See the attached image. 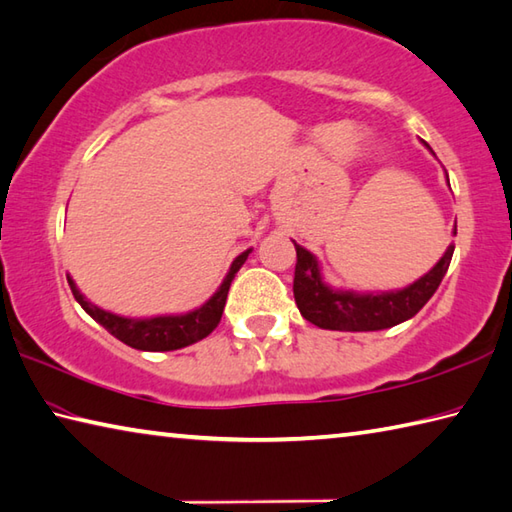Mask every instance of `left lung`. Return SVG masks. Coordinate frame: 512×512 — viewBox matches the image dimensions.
<instances>
[{
  "label": "left lung",
  "mask_w": 512,
  "mask_h": 512,
  "mask_svg": "<svg viewBox=\"0 0 512 512\" xmlns=\"http://www.w3.org/2000/svg\"><path fill=\"white\" fill-rule=\"evenodd\" d=\"M423 145L432 152L430 145ZM454 235H457V224H454ZM295 253L293 295L304 320L331 331H380L414 318L423 309L439 288L443 275L448 273L454 246H448L432 271H427L421 280L398 288V291L383 293H356L333 288L322 280L320 264L313 253L300 244H295Z\"/></svg>",
  "instance_id": "obj_1"
}]
</instances>
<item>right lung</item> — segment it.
Segmentation results:
<instances>
[{
	"label": "right lung",
	"instance_id": "obj_1",
	"mask_svg": "<svg viewBox=\"0 0 512 512\" xmlns=\"http://www.w3.org/2000/svg\"><path fill=\"white\" fill-rule=\"evenodd\" d=\"M248 255H250V248L244 250L239 257H235V262L230 264V271L226 273L224 282H221L217 293L212 295L206 304H201L199 309L181 313V315L123 318V315L109 313L105 309H100V306L91 304L87 297L78 291L76 282H73L69 275L67 280H69L73 297H76L82 309H85L91 318H94L98 324H102V327H105L111 336L118 338L120 342H125V345L141 351H174V349L194 345V342L203 340L217 329L221 313H224V306H226L230 282L235 280L237 271L244 266Z\"/></svg>",
	"mask_w": 512,
	"mask_h": 512
}]
</instances>
